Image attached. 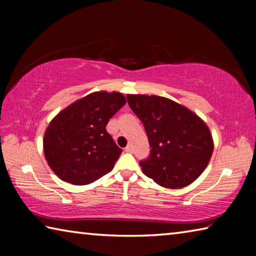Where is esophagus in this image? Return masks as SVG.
Here are the masks:
<instances>
[{"mask_svg":"<svg viewBox=\"0 0 256 256\" xmlns=\"http://www.w3.org/2000/svg\"><path fill=\"white\" fill-rule=\"evenodd\" d=\"M125 152H128V154H132V152H133V148H132V146H128L126 148H125Z\"/></svg>","mask_w":256,"mask_h":256,"instance_id":"esophagus-1","label":"esophagus"}]
</instances>
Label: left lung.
<instances>
[{"label":"left lung","instance_id":"8db88e82","mask_svg":"<svg viewBox=\"0 0 256 256\" xmlns=\"http://www.w3.org/2000/svg\"><path fill=\"white\" fill-rule=\"evenodd\" d=\"M131 110L144 125L151 146L140 162L144 174L166 188L193 183L209 164L214 138L204 120L172 99L128 94Z\"/></svg>","mask_w":256,"mask_h":256}]
</instances>
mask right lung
Returning <instances> with one entry per match:
<instances>
[{"mask_svg": "<svg viewBox=\"0 0 256 256\" xmlns=\"http://www.w3.org/2000/svg\"><path fill=\"white\" fill-rule=\"evenodd\" d=\"M125 102L123 94L118 92H92L50 120L42 148L55 175L73 185H86L114 168L122 149L106 131V125Z\"/></svg>", "mask_w": 256, "mask_h": 256, "instance_id": "add662e5", "label": "right lung"}]
</instances>
